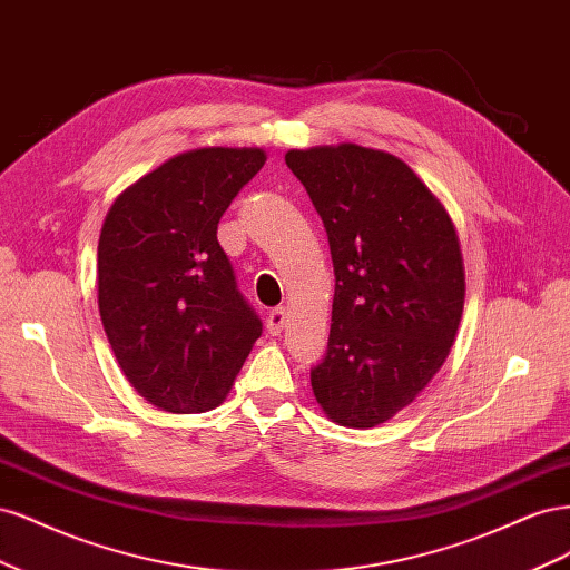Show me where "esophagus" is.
Listing matches in <instances>:
<instances>
[{
  "label": "esophagus",
  "mask_w": 570,
  "mask_h": 570,
  "mask_svg": "<svg viewBox=\"0 0 570 570\" xmlns=\"http://www.w3.org/2000/svg\"><path fill=\"white\" fill-rule=\"evenodd\" d=\"M285 318H287V312L285 306H278V308H271L268 312V331L278 335L283 327H285Z\"/></svg>",
  "instance_id": "34e87169"
}]
</instances>
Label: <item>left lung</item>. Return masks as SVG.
Listing matches in <instances>:
<instances>
[{
    "label": "left lung",
    "mask_w": 570,
    "mask_h": 570,
    "mask_svg": "<svg viewBox=\"0 0 570 570\" xmlns=\"http://www.w3.org/2000/svg\"><path fill=\"white\" fill-rule=\"evenodd\" d=\"M285 164L316 206L335 268L333 323L312 368L327 419L373 428L416 400L454 344L465 278L440 199L387 151L289 149Z\"/></svg>",
    "instance_id": "obj_1"
}]
</instances>
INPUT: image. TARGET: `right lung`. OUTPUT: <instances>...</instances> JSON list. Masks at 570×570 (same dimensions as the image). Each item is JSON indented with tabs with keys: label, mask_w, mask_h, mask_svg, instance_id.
Here are the masks:
<instances>
[{
	"label": "right lung",
	"mask_w": 570,
	"mask_h": 570,
	"mask_svg": "<svg viewBox=\"0 0 570 570\" xmlns=\"http://www.w3.org/2000/svg\"><path fill=\"white\" fill-rule=\"evenodd\" d=\"M264 164L256 147L178 154L130 185L101 226V325L128 383L164 411L218 406L262 337L216 230Z\"/></svg>",
	"instance_id": "right-lung-1"
}]
</instances>
